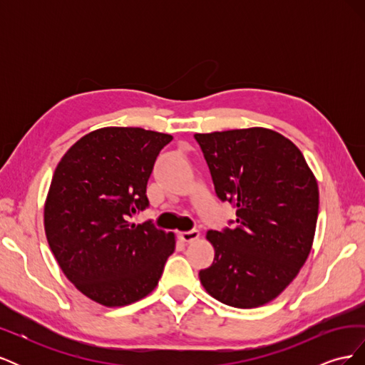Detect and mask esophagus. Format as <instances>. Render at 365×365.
<instances>
[{
    "label": "esophagus",
    "mask_w": 365,
    "mask_h": 365,
    "mask_svg": "<svg viewBox=\"0 0 365 365\" xmlns=\"http://www.w3.org/2000/svg\"><path fill=\"white\" fill-rule=\"evenodd\" d=\"M180 240L184 242V244H192V242L200 239V231L192 230V231H184V233H180Z\"/></svg>",
    "instance_id": "1"
}]
</instances>
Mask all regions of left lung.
Listing matches in <instances>:
<instances>
[{"label":"left lung","mask_w":365,"mask_h":365,"mask_svg":"<svg viewBox=\"0 0 365 365\" xmlns=\"http://www.w3.org/2000/svg\"><path fill=\"white\" fill-rule=\"evenodd\" d=\"M217 196L236 202L235 230L207 231L215 259L200 271L217 302L259 307L277 298L312 250L319 192L294 143L268 128L195 134Z\"/></svg>","instance_id":"obj_1"}]
</instances>
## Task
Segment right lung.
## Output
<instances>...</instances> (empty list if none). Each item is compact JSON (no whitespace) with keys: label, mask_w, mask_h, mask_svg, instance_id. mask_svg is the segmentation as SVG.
<instances>
[{"label":"right lung","mask_w":365,"mask_h":365,"mask_svg":"<svg viewBox=\"0 0 365 365\" xmlns=\"http://www.w3.org/2000/svg\"><path fill=\"white\" fill-rule=\"evenodd\" d=\"M172 135L101 128L77 140L53 173L43 228L62 272L90 300L120 307L157 288L175 235L128 216L149 205L148 180Z\"/></svg>","instance_id":"right-lung-1"}]
</instances>
